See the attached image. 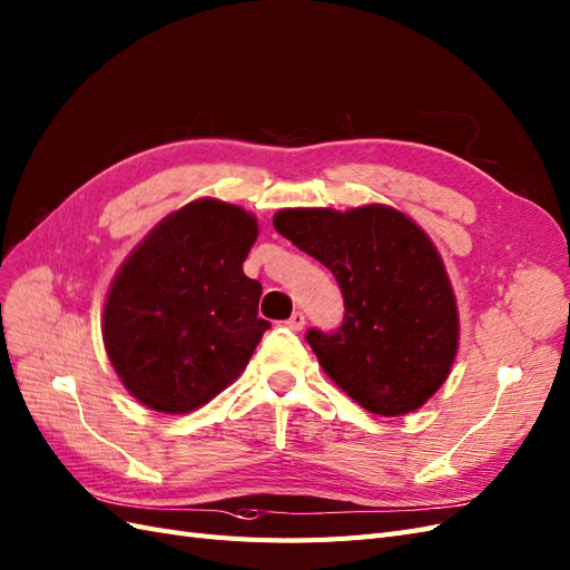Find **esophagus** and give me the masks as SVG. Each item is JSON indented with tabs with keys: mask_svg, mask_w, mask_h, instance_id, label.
Masks as SVG:
<instances>
[{
	"mask_svg": "<svg viewBox=\"0 0 570 570\" xmlns=\"http://www.w3.org/2000/svg\"><path fill=\"white\" fill-rule=\"evenodd\" d=\"M286 327L294 330V332H301L305 327V315L303 313H294V315L286 320Z\"/></svg>",
	"mask_w": 570,
	"mask_h": 570,
	"instance_id": "1",
	"label": "esophagus"
}]
</instances>
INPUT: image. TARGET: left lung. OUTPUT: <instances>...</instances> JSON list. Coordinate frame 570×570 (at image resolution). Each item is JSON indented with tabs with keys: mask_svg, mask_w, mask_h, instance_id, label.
I'll use <instances>...</instances> for the list:
<instances>
[{
	"mask_svg": "<svg viewBox=\"0 0 570 570\" xmlns=\"http://www.w3.org/2000/svg\"><path fill=\"white\" fill-rule=\"evenodd\" d=\"M274 229L332 269L344 296L341 327L305 332L322 370L370 413L420 409L459 348L456 301L428 234L384 205L279 209Z\"/></svg>",
	"mask_w": 570,
	"mask_h": 570,
	"instance_id": "left-lung-1",
	"label": "left lung"
}]
</instances>
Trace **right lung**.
<instances>
[{
  "label": "right lung",
  "instance_id": "right-lung-1",
  "mask_svg": "<svg viewBox=\"0 0 570 570\" xmlns=\"http://www.w3.org/2000/svg\"><path fill=\"white\" fill-rule=\"evenodd\" d=\"M257 238L246 209L195 200L128 255L105 303V348L124 386L159 413H188L248 365L269 322L243 274Z\"/></svg>",
  "mask_w": 570,
  "mask_h": 570
}]
</instances>
